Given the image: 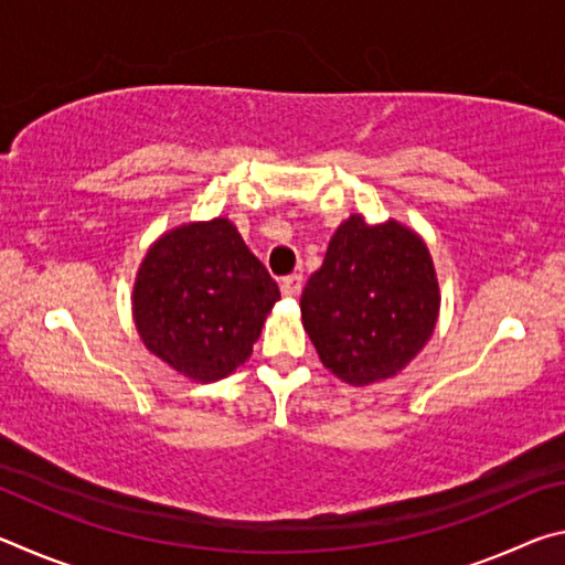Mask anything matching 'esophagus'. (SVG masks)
<instances>
[{
	"mask_svg": "<svg viewBox=\"0 0 565 565\" xmlns=\"http://www.w3.org/2000/svg\"><path fill=\"white\" fill-rule=\"evenodd\" d=\"M301 286H303L301 276L291 274V276H286V279H281V294L286 296V299H296V296L301 294Z\"/></svg>",
	"mask_w": 565,
	"mask_h": 565,
	"instance_id": "34e87169",
	"label": "esophagus"
}]
</instances>
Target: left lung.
<instances>
[{
  "label": "left lung",
  "instance_id": "1",
  "mask_svg": "<svg viewBox=\"0 0 565 565\" xmlns=\"http://www.w3.org/2000/svg\"><path fill=\"white\" fill-rule=\"evenodd\" d=\"M441 289L424 236L351 214L333 232L301 294V323L319 359L351 386L401 374L434 337Z\"/></svg>",
  "mask_w": 565,
  "mask_h": 565
}]
</instances>
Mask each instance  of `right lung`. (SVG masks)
<instances>
[{"label": "right lung", "mask_w": 565, "mask_h": 565, "mask_svg": "<svg viewBox=\"0 0 565 565\" xmlns=\"http://www.w3.org/2000/svg\"><path fill=\"white\" fill-rule=\"evenodd\" d=\"M279 286L226 216L169 228L147 248L131 291L139 339L189 381L226 379L252 356Z\"/></svg>", "instance_id": "add662e5"}]
</instances>
